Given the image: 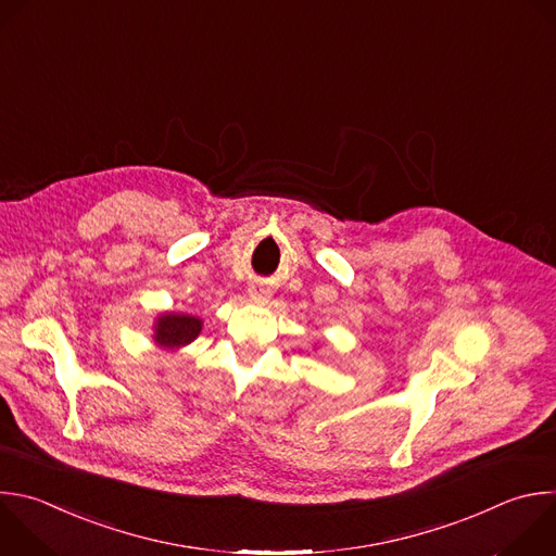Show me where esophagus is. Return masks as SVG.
Here are the masks:
<instances>
[{"instance_id":"esophagus-1","label":"esophagus","mask_w":556,"mask_h":556,"mask_svg":"<svg viewBox=\"0 0 556 556\" xmlns=\"http://www.w3.org/2000/svg\"><path fill=\"white\" fill-rule=\"evenodd\" d=\"M268 294H270V288H268V283H266V281H262V279H253V281L249 283V296H251V299H255V301H264Z\"/></svg>"}]
</instances>
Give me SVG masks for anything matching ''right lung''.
I'll return each instance as SVG.
<instances>
[{
    "instance_id": "add662e5",
    "label": "right lung",
    "mask_w": 556,
    "mask_h": 556,
    "mask_svg": "<svg viewBox=\"0 0 556 556\" xmlns=\"http://www.w3.org/2000/svg\"><path fill=\"white\" fill-rule=\"evenodd\" d=\"M201 320L188 314H163L156 323L154 340L161 346L174 349L192 342L201 333Z\"/></svg>"
}]
</instances>
